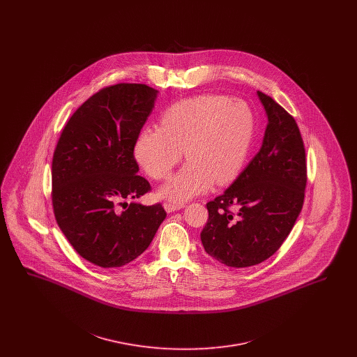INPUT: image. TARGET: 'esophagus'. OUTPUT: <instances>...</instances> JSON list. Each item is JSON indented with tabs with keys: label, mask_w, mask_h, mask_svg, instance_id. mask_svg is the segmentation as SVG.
<instances>
[{
	"label": "esophagus",
	"mask_w": 357,
	"mask_h": 357,
	"mask_svg": "<svg viewBox=\"0 0 357 357\" xmlns=\"http://www.w3.org/2000/svg\"><path fill=\"white\" fill-rule=\"evenodd\" d=\"M183 207H185V204H170V202L165 204V210H166L167 213H174V211H176V210L183 208Z\"/></svg>",
	"instance_id": "1"
}]
</instances>
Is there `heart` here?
Masks as SVG:
<instances>
[{
  "label": "heart",
  "instance_id": "1",
  "mask_svg": "<svg viewBox=\"0 0 357 357\" xmlns=\"http://www.w3.org/2000/svg\"><path fill=\"white\" fill-rule=\"evenodd\" d=\"M255 118L243 100L204 95L175 102L160 127L149 126L136 137L137 163L162 181L181 162H188L160 188V197L183 202L202 194L213 182L230 183L242 169L255 135Z\"/></svg>",
  "mask_w": 357,
  "mask_h": 357
}]
</instances>
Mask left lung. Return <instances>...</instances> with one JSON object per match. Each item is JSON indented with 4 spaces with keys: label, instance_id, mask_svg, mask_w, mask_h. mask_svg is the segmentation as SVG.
Returning <instances> with one entry per match:
<instances>
[{
    "label": "left lung",
    "instance_id": "obj_1",
    "mask_svg": "<svg viewBox=\"0 0 357 357\" xmlns=\"http://www.w3.org/2000/svg\"><path fill=\"white\" fill-rule=\"evenodd\" d=\"M257 93L268 115L262 146L233 185L207 202L208 220L201 233L206 253L230 268L272 257L291 231L305 197V147L298 126L271 96Z\"/></svg>",
    "mask_w": 357,
    "mask_h": 357
}]
</instances>
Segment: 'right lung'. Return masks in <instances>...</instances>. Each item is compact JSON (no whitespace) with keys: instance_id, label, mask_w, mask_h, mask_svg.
<instances>
[{"instance_id":"obj_1","label":"right lung","mask_w":357,"mask_h":357,"mask_svg":"<svg viewBox=\"0 0 357 357\" xmlns=\"http://www.w3.org/2000/svg\"><path fill=\"white\" fill-rule=\"evenodd\" d=\"M158 92L131 83L102 88L75 111L53 153L56 222L73 249L100 268L134 261L167 215L160 204H127L151 190L137 175L134 149Z\"/></svg>"}]
</instances>
